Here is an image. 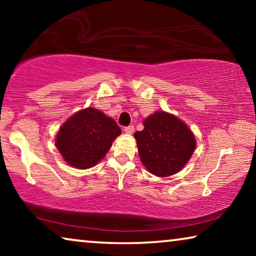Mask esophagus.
I'll use <instances>...</instances> for the list:
<instances>
[{
  "label": "esophagus",
  "mask_w": 256,
  "mask_h": 256,
  "mask_svg": "<svg viewBox=\"0 0 256 256\" xmlns=\"http://www.w3.org/2000/svg\"><path fill=\"white\" fill-rule=\"evenodd\" d=\"M124 132L126 134H132V132H134V126H128V127H126L124 128Z\"/></svg>",
  "instance_id": "obj_1"
}]
</instances>
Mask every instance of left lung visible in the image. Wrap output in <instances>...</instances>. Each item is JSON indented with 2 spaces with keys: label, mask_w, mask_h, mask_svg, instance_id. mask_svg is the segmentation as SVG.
I'll list each match as a JSON object with an SVG mask.
<instances>
[{
  "label": "left lung",
  "mask_w": 256,
  "mask_h": 256,
  "mask_svg": "<svg viewBox=\"0 0 256 256\" xmlns=\"http://www.w3.org/2000/svg\"><path fill=\"white\" fill-rule=\"evenodd\" d=\"M136 132L140 160L150 174L169 177L180 172L190 160L197 142L188 124L176 115L157 110L143 120Z\"/></svg>",
  "instance_id": "1"
}]
</instances>
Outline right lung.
I'll return each instance as SVG.
<instances>
[{
	"instance_id": "1",
	"label": "right lung",
	"mask_w": 256,
	"mask_h": 256,
	"mask_svg": "<svg viewBox=\"0 0 256 256\" xmlns=\"http://www.w3.org/2000/svg\"><path fill=\"white\" fill-rule=\"evenodd\" d=\"M120 134L121 129L113 118L94 107H87L62 124L54 144L68 166L84 170L96 166Z\"/></svg>"
}]
</instances>
